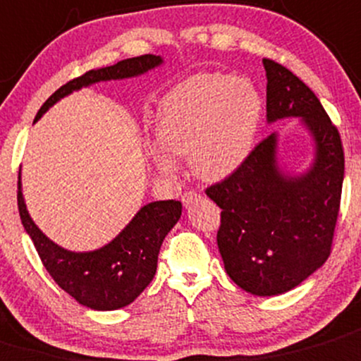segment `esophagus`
I'll use <instances>...</instances> for the list:
<instances>
[{
    "label": "esophagus",
    "mask_w": 361,
    "mask_h": 361,
    "mask_svg": "<svg viewBox=\"0 0 361 361\" xmlns=\"http://www.w3.org/2000/svg\"><path fill=\"white\" fill-rule=\"evenodd\" d=\"M197 197H199L197 192H195V190H187V192H183V194H181V202H183L185 206H190L192 202H194Z\"/></svg>",
    "instance_id": "1"
}]
</instances>
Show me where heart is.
<instances>
[{"instance_id": "heart-1", "label": "heart", "mask_w": 361, "mask_h": 361, "mask_svg": "<svg viewBox=\"0 0 361 361\" xmlns=\"http://www.w3.org/2000/svg\"><path fill=\"white\" fill-rule=\"evenodd\" d=\"M262 114L254 86L229 73H199L176 86L159 114L152 157L164 173L176 169L171 152L190 157L192 169L208 181L233 174L250 155Z\"/></svg>"}]
</instances>
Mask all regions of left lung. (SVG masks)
<instances>
[{
	"label": "left lung",
	"instance_id": "8db88e82",
	"mask_svg": "<svg viewBox=\"0 0 361 361\" xmlns=\"http://www.w3.org/2000/svg\"><path fill=\"white\" fill-rule=\"evenodd\" d=\"M266 120L302 118L314 162L298 176L277 162L279 135L262 139L233 174L206 188L216 202V245L227 275L255 296L288 293L326 262L344 181L341 134L319 99L291 70L264 58Z\"/></svg>",
	"mask_w": 361,
	"mask_h": 361
}]
</instances>
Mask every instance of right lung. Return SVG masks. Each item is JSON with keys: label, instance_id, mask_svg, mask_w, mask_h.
I'll return each mask as SVG.
<instances>
[{"label": "right lung", "instance_id": "obj_1", "mask_svg": "<svg viewBox=\"0 0 361 361\" xmlns=\"http://www.w3.org/2000/svg\"><path fill=\"white\" fill-rule=\"evenodd\" d=\"M159 65H162L160 56L145 54L118 61L116 65L90 70L56 90L40 107L35 121L58 100L80 87L92 86L100 80L137 77ZM17 185L20 220L40 255L42 264L63 291L68 293L80 305L93 310H116L130 305L148 288L155 277L164 238L181 216L180 201L169 199L148 202L135 213L128 226L102 248L72 252L56 245L38 229L26 209L20 190V176Z\"/></svg>", "mask_w": 361, "mask_h": 361}]
</instances>
